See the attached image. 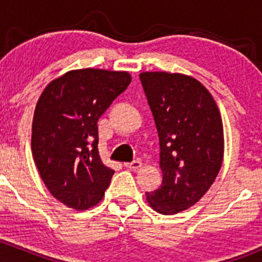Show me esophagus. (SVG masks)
<instances>
[{"label": "esophagus", "mask_w": 262, "mask_h": 262, "mask_svg": "<svg viewBox=\"0 0 262 262\" xmlns=\"http://www.w3.org/2000/svg\"><path fill=\"white\" fill-rule=\"evenodd\" d=\"M124 166H125L126 168H130V170H138L139 167H142V162L139 160H136V161H133V162L125 163Z\"/></svg>", "instance_id": "obj_1"}]
</instances>
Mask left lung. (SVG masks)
Returning a JSON list of instances; mask_svg holds the SVG:
<instances>
[{
	"mask_svg": "<svg viewBox=\"0 0 262 262\" xmlns=\"http://www.w3.org/2000/svg\"><path fill=\"white\" fill-rule=\"evenodd\" d=\"M142 86L160 137L162 184L146 192L156 212L176 214L199 202L215 180L224 153L223 124L210 92L180 73L143 72Z\"/></svg>",
	"mask_w": 262,
	"mask_h": 262,
	"instance_id": "1",
	"label": "left lung"
}]
</instances>
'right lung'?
<instances>
[{"label": "right lung", "mask_w": 262, "mask_h": 262, "mask_svg": "<svg viewBox=\"0 0 262 262\" xmlns=\"http://www.w3.org/2000/svg\"><path fill=\"white\" fill-rule=\"evenodd\" d=\"M128 72L70 71L44 89L33 119L31 150L50 194L76 210L104 196L114 170L99 156L97 120L126 90Z\"/></svg>", "instance_id": "add662e5"}]
</instances>
